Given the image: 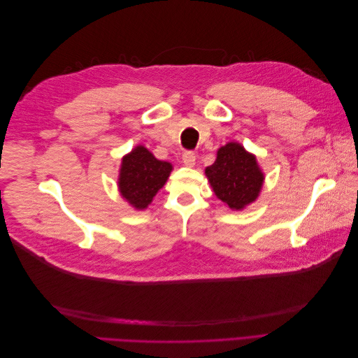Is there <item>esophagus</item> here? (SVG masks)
Returning <instances> with one entry per match:
<instances>
[{"label": "esophagus", "mask_w": 358, "mask_h": 358, "mask_svg": "<svg viewBox=\"0 0 358 358\" xmlns=\"http://www.w3.org/2000/svg\"><path fill=\"white\" fill-rule=\"evenodd\" d=\"M182 162L187 167H194L196 166V154L191 152V150H187V152L182 154Z\"/></svg>", "instance_id": "1"}]
</instances>
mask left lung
<instances>
[{
	"instance_id": "8db88e82",
	"label": "left lung",
	"mask_w": 358,
	"mask_h": 358,
	"mask_svg": "<svg viewBox=\"0 0 358 358\" xmlns=\"http://www.w3.org/2000/svg\"><path fill=\"white\" fill-rule=\"evenodd\" d=\"M215 196L231 210H243L252 204L264 185V173L257 157L237 142H229L216 150V159L206 167Z\"/></svg>"
}]
</instances>
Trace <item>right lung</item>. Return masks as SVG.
I'll return each instance as SVG.
<instances>
[{"label": "right lung", "mask_w": 358, "mask_h": 358, "mask_svg": "<svg viewBox=\"0 0 358 358\" xmlns=\"http://www.w3.org/2000/svg\"><path fill=\"white\" fill-rule=\"evenodd\" d=\"M171 170V162L155 158L148 148L137 145L121 159L117 191L133 209L145 210L166 185Z\"/></svg>", "instance_id": "obj_1"}]
</instances>
